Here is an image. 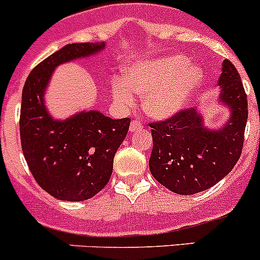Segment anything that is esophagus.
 <instances>
[{"label":"esophagus","instance_id":"1","mask_svg":"<svg viewBox=\"0 0 260 260\" xmlns=\"http://www.w3.org/2000/svg\"><path fill=\"white\" fill-rule=\"evenodd\" d=\"M141 129H142V123H141L140 120H132V122H131V125H129L131 133L138 132V131H141Z\"/></svg>","mask_w":260,"mask_h":260}]
</instances>
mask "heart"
Wrapping results in <instances>:
<instances>
[{"label":"heart","instance_id":"1","mask_svg":"<svg viewBox=\"0 0 260 260\" xmlns=\"http://www.w3.org/2000/svg\"><path fill=\"white\" fill-rule=\"evenodd\" d=\"M204 78V70L183 55L147 57L123 67L122 79L112 81V96L119 107L131 108L135 104L133 91L143 95L146 114L166 119L187 106Z\"/></svg>","mask_w":260,"mask_h":260}]
</instances>
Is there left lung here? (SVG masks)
Here are the masks:
<instances>
[{"label": "left lung", "mask_w": 260, "mask_h": 260, "mask_svg": "<svg viewBox=\"0 0 260 260\" xmlns=\"http://www.w3.org/2000/svg\"><path fill=\"white\" fill-rule=\"evenodd\" d=\"M217 84V104L229 111L220 127L206 125L205 114L198 107L149 124L153 140L149 171L179 195H192L216 185L242 154L248 101L239 73L229 60L222 61Z\"/></svg>", "instance_id": "left-lung-1"}]
</instances>
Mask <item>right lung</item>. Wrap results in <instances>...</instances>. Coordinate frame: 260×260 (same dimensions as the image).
Instances as JSON below:
<instances>
[{
  "mask_svg": "<svg viewBox=\"0 0 260 260\" xmlns=\"http://www.w3.org/2000/svg\"><path fill=\"white\" fill-rule=\"evenodd\" d=\"M106 46V43L68 44L41 61L23 85L20 114L23 156L36 182L59 200H88L108 183L115 152L129 128V118L112 119L90 109L59 119L46 107L45 94L55 69L94 56Z\"/></svg>",
  "mask_w": 260,
  "mask_h": 260,
  "instance_id": "obj_1",
  "label": "right lung"
}]
</instances>
